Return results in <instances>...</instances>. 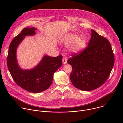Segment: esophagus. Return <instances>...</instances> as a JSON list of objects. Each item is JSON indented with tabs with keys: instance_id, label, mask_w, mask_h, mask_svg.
Listing matches in <instances>:
<instances>
[{
	"instance_id": "esophagus-1",
	"label": "esophagus",
	"mask_w": 123,
	"mask_h": 123,
	"mask_svg": "<svg viewBox=\"0 0 123 123\" xmlns=\"http://www.w3.org/2000/svg\"><path fill=\"white\" fill-rule=\"evenodd\" d=\"M62 61H63V63L64 65H65L67 63L68 60H67V58L66 57H64L62 59Z\"/></svg>"
}]
</instances>
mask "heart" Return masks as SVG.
Masks as SVG:
<instances>
[{"instance_id": "heart-1", "label": "heart", "mask_w": 123, "mask_h": 123, "mask_svg": "<svg viewBox=\"0 0 123 123\" xmlns=\"http://www.w3.org/2000/svg\"><path fill=\"white\" fill-rule=\"evenodd\" d=\"M61 41L66 46H68V49L72 54H78L86 47L87 41L84 37H79L76 33H69L64 36Z\"/></svg>"}]
</instances>
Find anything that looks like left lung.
I'll list each match as a JSON object with an SVG mask.
<instances>
[{
    "instance_id": "1",
    "label": "left lung",
    "mask_w": 123,
    "mask_h": 123,
    "mask_svg": "<svg viewBox=\"0 0 123 123\" xmlns=\"http://www.w3.org/2000/svg\"><path fill=\"white\" fill-rule=\"evenodd\" d=\"M91 31L92 37L86 49L68 60L73 67L70 75L72 84L83 91H91L102 86L110 76L114 63L110 42L94 30Z\"/></svg>"
}]
</instances>
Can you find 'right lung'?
Instances as JSON below:
<instances>
[{
	"label": "right lung",
	"instance_id": "obj_1",
	"mask_svg": "<svg viewBox=\"0 0 123 123\" xmlns=\"http://www.w3.org/2000/svg\"><path fill=\"white\" fill-rule=\"evenodd\" d=\"M34 27L24 28L11 42L7 57V66L15 82L22 89L33 93L47 90L51 85L54 74L62 65V56L51 57L46 55L40 62L31 69L20 67L16 57V50L25 37L36 34Z\"/></svg>",
	"mask_w": 123,
	"mask_h": 123
}]
</instances>
